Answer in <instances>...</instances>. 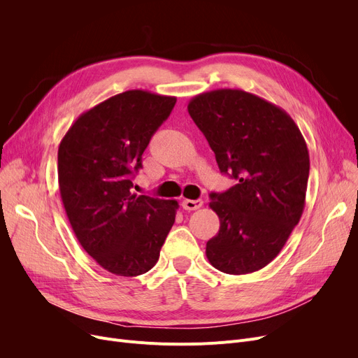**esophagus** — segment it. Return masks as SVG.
Segmentation results:
<instances>
[{
	"mask_svg": "<svg viewBox=\"0 0 358 358\" xmlns=\"http://www.w3.org/2000/svg\"><path fill=\"white\" fill-rule=\"evenodd\" d=\"M201 206H203V200L201 199H197V200L185 199V200H182V208L185 210H196V209H200Z\"/></svg>",
	"mask_w": 358,
	"mask_h": 358,
	"instance_id": "esophagus-1",
	"label": "esophagus"
}]
</instances>
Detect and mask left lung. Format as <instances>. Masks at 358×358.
Segmentation results:
<instances>
[{
	"label": "left lung",
	"instance_id": "8db88e82",
	"mask_svg": "<svg viewBox=\"0 0 358 358\" xmlns=\"http://www.w3.org/2000/svg\"><path fill=\"white\" fill-rule=\"evenodd\" d=\"M187 108L220 171L236 180L229 190L210 194L220 228L206 243V257L227 274L264 268L305 209L306 142L283 108L242 90L199 94Z\"/></svg>",
	"mask_w": 358,
	"mask_h": 358
}]
</instances>
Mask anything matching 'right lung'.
<instances>
[{"label":"right lung","mask_w":358,"mask_h":358,"mask_svg":"<svg viewBox=\"0 0 358 358\" xmlns=\"http://www.w3.org/2000/svg\"><path fill=\"white\" fill-rule=\"evenodd\" d=\"M177 99L129 90L87 110L58 149L64 208L81 247L116 275L152 268L173 228L177 200L134 193L142 154Z\"/></svg>","instance_id":"right-lung-1"}]
</instances>
